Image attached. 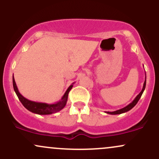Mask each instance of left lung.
<instances>
[{"mask_svg":"<svg viewBox=\"0 0 159 159\" xmlns=\"http://www.w3.org/2000/svg\"><path fill=\"white\" fill-rule=\"evenodd\" d=\"M146 82H147V77H145V81H144L143 83V88H142V90L140 91V93L138 95V96H136L135 98H134V100L131 102L129 105H128L127 106H125V107H123V108H121L120 109V110H117V111H112V112H109V111H106L107 114H112V115H115V114H123V113H125L127 112V111H130L131 109L133 108L134 106L136 105V104L138 103V102L139 101V99L141 97L142 94H143L144 90H145V87H146Z\"/></svg>","mask_w":159,"mask_h":159,"instance_id":"obj_1","label":"left lung"}]
</instances>
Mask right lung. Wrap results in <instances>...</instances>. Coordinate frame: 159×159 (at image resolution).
<instances>
[{
	"mask_svg": "<svg viewBox=\"0 0 159 159\" xmlns=\"http://www.w3.org/2000/svg\"><path fill=\"white\" fill-rule=\"evenodd\" d=\"M12 84H13L14 90H15L18 98H19L20 102H21L25 108L30 111V112L34 113V114L39 115H48L58 112V111L62 110L66 106L67 99H68V94L69 91L71 90V89L73 87L74 83H72L68 87V89L66 91V93L63 96V97L61 98V99L54 104H47L30 101V100H28L27 98L24 97L20 93L19 90H18L17 85H16L15 79H14V76H12Z\"/></svg>",
	"mask_w": 159,
	"mask_h": 159,
	"instance_id": "obj_1",
	"label": "right lung"
}]
</instances>
